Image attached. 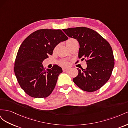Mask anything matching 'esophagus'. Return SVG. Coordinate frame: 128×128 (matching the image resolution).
<instances>
[{"instance_id": "obj_1", "label": "esophagus", "mask_w": 128, "mask_h": 128, "mask_svg": "<svg viewBox=\"0 0 128 128\" xmlns=\"http://www.w3.org/2000/svg\"><path fill=\"white\" fill-rule=\"evenodd\" d=\"M62 70H63L64 72H67V71L69 70V68H64L62 69Z\"/></svg>"}]
</instances>
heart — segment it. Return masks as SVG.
<instances>
[{"label": "heart", "mask_w": 128, "mask_h": 128, "mask_svg": "<svg viewBox=\"0 0 128 128\" xmlns=\"http://www.w3.org/2000/svg\"><path fill=\"white\" fill-rule=\"evenodd\" d=\"M76 40L75 39H74V38H70V39H69L67 42H66V44L67 45L68 44L70 43V42H72L74 41H75ZM60 64L62 65V66H67L68 63L67 62V61H61L60 62Z\"/></svg>", "instance_id": "heart-1"}]
</instances>
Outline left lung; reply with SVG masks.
<instances>
[{
    "label": "left lung",
    "mask_w": 128,
    "mask_h": 128,
    "mask_svg": "<svg viewBox=\"0 0 128 128\" xmlns=\"http://www.w3.org/2000/svg\"><path fill=\"white\" fill-rule=\"evenodd\" d=\"M62 30L68 37L78 42L79 59H87V68L82 70L77 68L78 74L73 82L85 91L99 90L109 80L114 66L113 50L109 42L96 31L86 27Z\"/></svg>",
    "instance_id": "1"
}]
</instances>
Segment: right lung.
I'll return each mask as SVG.
<instances>
[{"label": "right lung", "instance_id": "1", "mask_svg": "<svg viewBox=\"0 0 128 128\" xmlns=\"http://www.w3.org/2000/svg\"><path fill=\"white\" fill-rule=\"evenodd\" d=\"M68 39L60 29H40L22 42L15 59L14 70L18 82L27 94L36 98L49 96L54 88L62 68L54 64L45 70L42 62L61 42Z\"/></svg>", "mask_w": 128, "mask_h": 128}]
</instances>
